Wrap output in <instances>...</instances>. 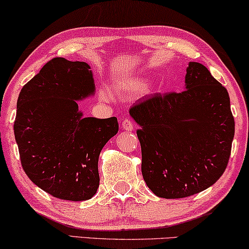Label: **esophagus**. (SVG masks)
<instances>
[{"mask_svg":"<svg viewBox=\"0 0 249 249\" xmlns=\"http://www.w3.org/2000/svg\"><path fill=\"white\" fill-rule=\"evenodd\" d=\"M122 128L125 129L126 132H131L134 129V124H133V122L131 120L125 118V120L123 121V123H122Z\"/></svg>","mask_w":249,"mask_h":249,"instance_id":"34e87169","label":"esophagus"}]
</instances>
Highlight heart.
<instances>
[{"mask_svg": "<svg viewBox=\"0 0 249 249\" xmlns=\"http://www.w3.org/2000/svg\"><path fill=\"white\" fill-rule=\"evenodd\" d=\"M116 92L118 94H132L138 93L145 88V82L139 79H128L118 82L116 87Z\"/></svg>", "mask_w": 249, "mask_h": 249, "instance_id": "heart-1", "label": "heart"}]
</instances>
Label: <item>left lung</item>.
Masks as SVG:
<instances>
[{
  "instance_id": "1",
  "label": "left lung",
  "mask_w": 249,
  "mask_h": 249,
  "mask_svg": "<svg viewBox=\"0 0 249 249\" xmlns=\"http://www.w3.org/2000/svg\"><path fill=\"white\" fill-rule=\"evenodd\" d=\"M129 114L140 125L143 179L157 196L197 194L225 173L234 120L228 91L204 65L190 62L184 91L146 97Z\"/></svg>"
}]
</instances>
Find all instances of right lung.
I'll use <instances>...</instances> for the list:
<instances>
[{
	"mask_svg": "<svg viewBox=\"0 0 249 249\" xmlns=\"http://www.w3.org/2000/svg\"><path fill=\"white\" fill-rule=\"evenodd\" d=\"M93 93L90 66L63 57L47 62L20 91L13 128L21 164L54 197L86 201L99 187L98 159L118 122L82 117L78 100Z\"/></svg>",
	"mask_w": 249,
	"mask_h": 249,
	"instance_id": "right-lung-1",
	"label": "right lung"
}]
</instances>
